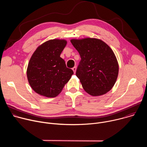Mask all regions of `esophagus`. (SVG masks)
<instances>
[{"label":"esophagus","instance_id":"esophagus-1","mask_svg":"<svg viewBox=\"0 0 147 147\" xmlns=\"http://www.w3.org/2000/svg\"><path fill=\"white\" fill-rule=\"evenodd\" d=\"M76 69H77V67H76V66H74L73 69H72V70H73V71H74V73H76Z\"/></svg>","mask_w":147,"mask_h":147}]
</instances>
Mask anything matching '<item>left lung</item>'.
<instances>
[{
  "label": "left lung",
  "instance_id": "8db88e82",
  "mask_svg": "<svg viewBox=\"0 0 147 147\" xmlns=\"http://www.w3.org/2000/svg\"><path fill=\"white\" fill-rule=\"evenodd\" d=\"M78 52L81 61L76 71L82 88L92 96L107 94L114 86L119 64L112 49L97 38L70 40Z\"/></svg>",
  "mask_w": 147,
  "mask_h": 147
}]
</instances>
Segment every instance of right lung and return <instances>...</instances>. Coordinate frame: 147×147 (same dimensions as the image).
<instances>
[{
  "label": "right lung",
  "instance_id": "right-lung-1",
  "mask_svg": "<svg viewBox=\"0 0 147 147\" xmlns=\"http://www.w3.org/2000/svg\"><path fill=\"white\" fill-rule=\"evenodd\" d=\"M66 44L65 39L47 40L31 57L27 69V79L37 94L48 98L57 96L73 74V71L66 67L60 56Z\"/></svg>",
  "mask_w": 147,
  "mask_h": 147
}]
</instances>
